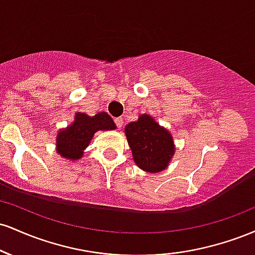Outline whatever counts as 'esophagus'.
Wrapping results in <instances>:
<instances>
[{
    "mask_svg": "<svg viewBox=\"0 0 255 255\" xmlns=\"http://www.w3.org/2000/svg\"><path fill=\"white\" fill-rule=\"evenodd\" d=\"M115 124H116V126H118V128H122V126H124V120H122L121 118L115 119Z\"/></svg>",
    "mask_w": 255,
    "mask_h": 255,
    "instance_id": "obj_1",
    "label": "esophagus"
}]
</instances>
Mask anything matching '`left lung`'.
Wrapping results in <instances>:
<instances>
[{"instance_id":"8db88e82","label":"left lung","mask_w":255,"mask_h":255,"mask_svg":"<svg viewBox=\"0 0 255 255\" xmlns=\"http://www.w3.org/2000/svg\"><path fill=\"white\" fill-rule=\"evenodd\" d=\"M125 134L134 162L146 172H160L169 166L175 147L171 133L148 114L125 127Z\"/></svg>"}]
</instances>
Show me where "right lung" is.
I'll use <instances>...</instances> for the list:
<instances>
[{"instance_id":"add662e5","label":"right lung","mask_w":255,"mask_h":255,"mask_svg":"<svg viewBox=\"0 0 255 255\" xmlns=\"http://www.w3.org/2000/svg\"><path fill=\"white\" fill-rule=\"evenodd\" d=\"M114 129H116L115 122L105 111H99L95 116L75 113L74 121L57 131L56 152L71 162L81 159L95 133Z\"/></svg>"}]
</instances>
